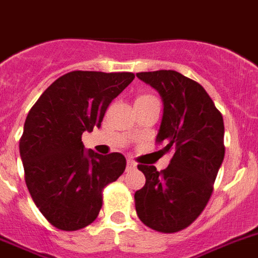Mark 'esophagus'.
<instances>
[{"instance_id": "1", "label": "esophagus", "mask_w": 258, "mask_h": 258, "mask_svg": "<svg viewBox=\"0 0 258 258\" xmlns=\"http://www.w3.org/2000/svg\"><path fill=\"white\" fill-rule=\"evenodd\" d=\"M137 167V165L132 161V159H127V162H126V171H132V170H134Z\"/></svg>"}]
</instances>
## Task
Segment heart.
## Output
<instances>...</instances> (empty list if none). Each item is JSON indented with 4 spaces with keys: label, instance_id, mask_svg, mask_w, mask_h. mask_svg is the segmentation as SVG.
I'll list each match as a JSON object with an SVG mask.
<instances>
[{
    "label": "heart",
    "instance_id": "heart-1",
    "mask_svg": "<svg viewBox=\"0 0 258 258\" xmlns=\"http://www.w3.org/2000/svg\"><path fill=\"white\" fill-rule=\"evenodd\" d=\"M144 97H149V96H140L138 99H144Z\"/></svg>",
    "mask_w": 258,
    "mask_h": 258
}]
</instances>
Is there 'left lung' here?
I'll return each mask as SVG.
<instances>
[{
  "label": "left lung",
  "instance_id": "obj_1",
  "mask_svg": "<svg viewBox=\"0 0 258 258\" xmlns=\"http://www.w3.org/2000/svg\"><path fill=\"white\" fill-rule=\"evenodd\" d=\"M162 97L157 142L171 153L162 171L138 165L146 183L136 191V211L149 228L174 233L192 223L207 206L224 159V121L206 89L171 70L138 72Z\"/></svg>",
  "mask_w": 258,
  "mask_h": 258
}]
</instances>
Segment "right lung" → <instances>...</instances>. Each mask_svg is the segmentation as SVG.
<instances>
[{"label":"right lung","mask_w":258,"mask_h":258,"mask_svg":"<svg viewBox=\"0 0 258 258\" xmlns=\"http://www.w3.org/2000/svg\"><path fill=\"white\" fill-rule=\"evenodd\" d=\"M133 79L132 72H68L30 109L19 141L25 180L35 206L57 229L91 224L103 206L104 187L124 172V155L86 152L82 134L101 126L106 108Z\"/></svg>","instance_id":"1"}]
</instances>
